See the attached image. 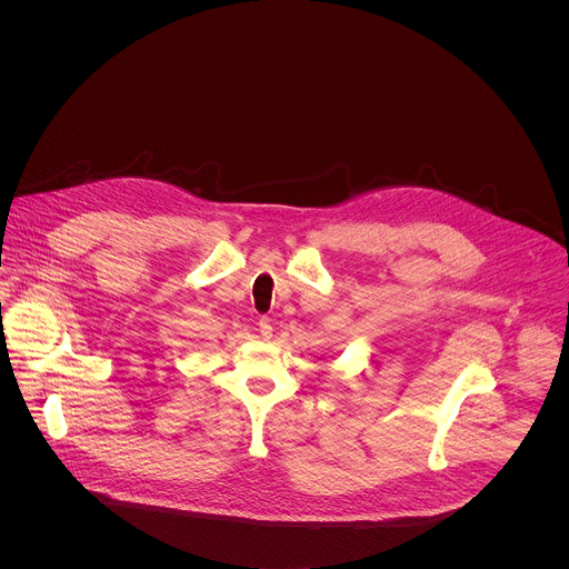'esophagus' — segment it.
Masks as SVG:
<instances>
[{"label": "esophagus", "instance_id": "obj_1", "mask_svg": "<svg viewBox=\"0 0 569 569\" xmlns=\"http://www.w3.org/2000/svg\"><path fill=\"white\" fill-rule=\"evenodd\" d=\"M258 330H260V335H262L264 339H269V337H271V332H273L271 322H269L267 318H260V322H258Z\"/></svg>", "mask_w": 569, "mask_h": 569}]
</instances>
